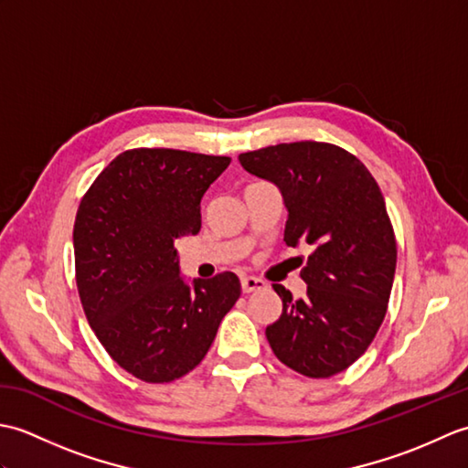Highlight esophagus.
<instances>
[{"instance_id":"obj_1","label":"esophagus","mask_w":468,"mask_h":468,"mask_svg":"<svg viewBox=\"0 0 468 468\" xmlns=\"http://www.w3.org/2000/svg\"><path fill=\"white\" fill-rule=\"evenodd\" d=\"M267 283L263 280H260V277H253V275H245L241 277V290L243 293H251V292H257V290H263Z\"/></svg>"}]
</instances>
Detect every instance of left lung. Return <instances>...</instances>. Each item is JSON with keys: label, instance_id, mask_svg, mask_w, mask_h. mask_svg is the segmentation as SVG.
<instances>
[{"label": "left lung", "instance_id": "obj_1", "mask_svg": "<svg viewBox=\"0 0 468 468\" xmlns=\"http://www.w3.org/2000/svg\"><path fill=\"white\" fill-rule=\"evenodd\" d=\"M239 163L282 191L283 241L312 250L300 273L303 300L273 285L283 312L267 325V342L307 378L344 372L372 344L392 292L396 237L380 186L354 154L327 143L267 146Z\"/></svg>", "mask_w": 468, "mask_h": 468}]
</instances>
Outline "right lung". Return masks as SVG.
Wrapping results in <instances>:
<instances>
[{
	"instance_id": "1",
	"label": "right lung",
	"mask_w": 468,
	"mask_h": 468,
	"mask_svg": "<svg viewBox=\"0 0 468 468\" xmlns=\"http://www.w3.org/2000/svg\"><path fill=\"white\" fill-rule=\"evenodd\" d=\"M231 163L175 148L118 154L82 197L74 223L76 285L112 360L143 382L201 364L241 295L231 271L186 285L175 241L201 229V198Z\"/></svg>"
}]
</instances>
